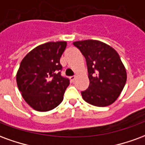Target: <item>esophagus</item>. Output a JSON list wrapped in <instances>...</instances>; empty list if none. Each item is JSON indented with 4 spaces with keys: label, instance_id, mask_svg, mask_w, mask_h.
<instances>
[{
    "label": "esophagus",
    "instance_id": "34e87169",
    "mask_svg": "<svg viewBox=\"0 0 145 145\" xmlns=\"http://www.w3.org/2000/svg\"><path fill=\"white\" fill-rule=\"evenodd\" d=\"M70 80H71V82H74V80H75V76H71V77H70Z\"/></svg>",
    "mask_w": 145,
    "mask_h": 145
}]
</instances>
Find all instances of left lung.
Segmentation results:
<instances>
[{
	"label": "left lung",
	"instance_id": "left-lung-1",
	"mask_svg": "<svg viewBox=\"0 0 145 145\" xmlns=\"http://www.w3.org/2000/svg\"><path fill=\"white\" fill-rule=\"evenodd\" d=\"M85 57L89 86L82 91L83 99L95 106L113 103L127 81V72L117 52L103 42L88 39L73 42Z\"/></svg>",
	"mask_w": 145,
	"mask_h": 145
}]
</instances>
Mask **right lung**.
<instances>
[{
  "mask_svg": "<svg viewBox=\"0 0 145 145\" xmlns=\"http://www.w3.org/2000/svg\"><path fill=\"white\" fill-rule=\"evenodd\" d=\"M64 41L49 42L34 48L24 57L16 75L19 91L27 103L39 112L54 109L63 101L70 80L61 76L60 59Z\"/></svg>",
  "mask_w": 145,
  "mask_h": 145,
  "instance_id": "right-lung-1",
  "label": "right lung"
}]
</instances>
